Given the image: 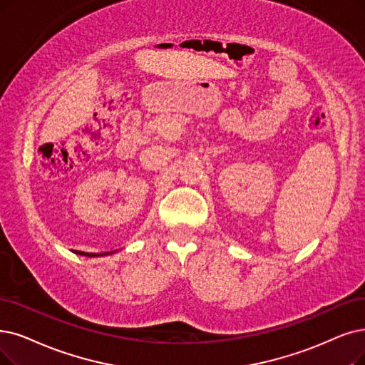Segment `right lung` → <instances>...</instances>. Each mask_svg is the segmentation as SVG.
<instances>
[{
	"instance_id": "add662e5",
	"label": "right lung",
	"mask_w": 365,
	"mask_h": 365,
	"mask_svg": "<svg viewBox=\"0 0 365 365\" xmlns=\"http://www.w3.org/2000/svg\"><path fill=\"white\" fill-rule=\"evenodd\" d=\"M75 253H78V255H83V256H88V257H94V256H105V255H110L112 252H109V253H83V252H75Z\"/></svg>"
}]
</instances>
